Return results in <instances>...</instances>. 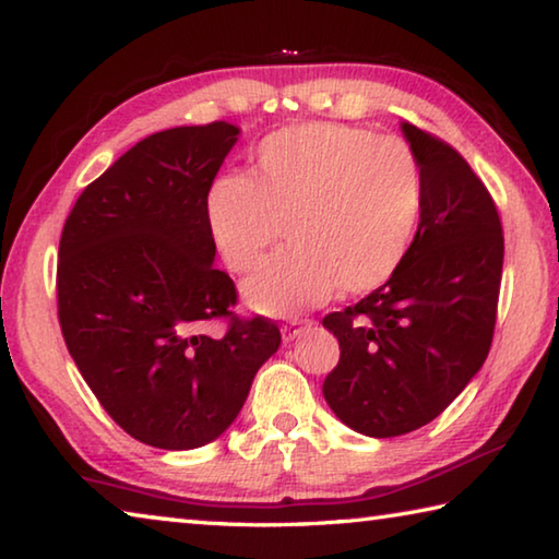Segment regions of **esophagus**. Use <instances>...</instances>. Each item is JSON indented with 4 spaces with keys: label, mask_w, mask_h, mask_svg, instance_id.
I'll return each mask as SVG.
<instances>
[{
    "label": "esophagus",
    "mask_w": 559,
    "mask_h": 559,
    "mask_svg": "<svg viewBox=\"0 0 559 559\" xmlns=\"http://www.w3.org/2000/svg\"><path fill=\"white\" fill-rule=\"evenodd\" d=\"M310 325H313V323H310V320H290V323H286V325L281 328L283 340H286V343H290V340H296V337H300L302 333H306Z\"/></svg>",
    "instance_id": "esophagus-1"
}]
</instances>
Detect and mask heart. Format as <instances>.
Masks as SVG:
<instances>
[{
  "label": "heart",
  "instance_id": "b5f03b06",
  "mask_svg": "<svg viewBox=\"0 0 559 559\" xmlns=\"http://www.w3.org/2000/svg\"><path fill=\"white\" fill-rule=\"evenodd\" d=\"M421 214V169L409 143L343 122H300L263 140L257 179L224 175L206 194V226L234 271L257 266L283 224L286 251L263 261L243 298L293 316L340 288L370 293L394 276Z\"/></svg>",
  "mask_w": 559,
  "mask_h": 559
}]
</instances>
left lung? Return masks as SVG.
Wrapping results in <instances>:
<instances>
[{"instance_id":"8db88e82","label":"left lung","mask_w":559,"mask_h":559,"mask_svg":"<svg viewBox=\"0 0 559 559\" xmlns=\"http://www.w3.org/2000/svg\"><path fill=\"white\" fill-rule=\"evenodd\" d=\"M421 169V214L394 276L325 316L340 362L330 409L365 437L424 427L484 367L503 276V229L486 185L451 145L402 122Z\"/></svg>"}]
</instances>
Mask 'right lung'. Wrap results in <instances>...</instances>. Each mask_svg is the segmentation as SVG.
I'll return each mask as SVG.
<instances>
[{"label": "right lung", "instance_id": "add662e5", "mask_svg": "<svg viewBox=\"0 0 559 559\" xmlns=\"http://www.w3.org/2000/svg\"><path fill=\"white\" fill-rule=\"evenodd\" d=\"M239 135L219 120L140 140L63 224L66 347L112 421L155 449L219 439L281 345L271 320L231 316L234 283L214 269L206 194ZM214 317L230 318L222 338L203 333Z\"/></svg>", "mask_w": 559, "mask_h": 559}]
</instances>
